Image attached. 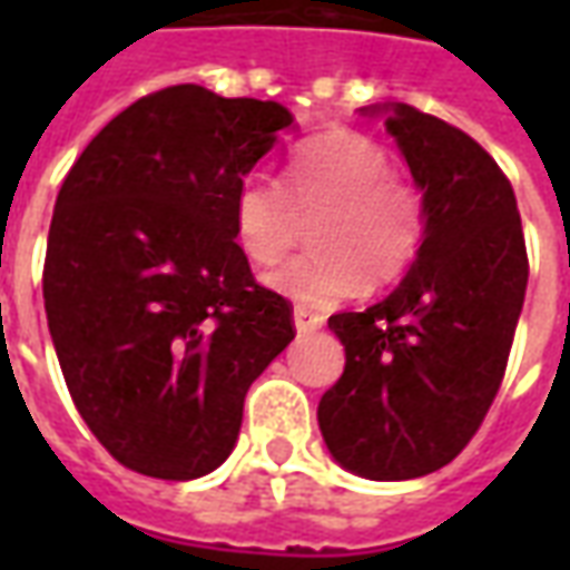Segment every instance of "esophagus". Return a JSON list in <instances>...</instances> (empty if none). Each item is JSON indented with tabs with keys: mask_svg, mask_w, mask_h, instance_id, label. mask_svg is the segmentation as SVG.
<instances>
[{
	"mask_svg": "<svg viewBox=\"0 0 570 570\" xmlns=\"http://www.w3.org/2000/svg\"><path fill=\"white\" fill-rule=\"evenodd\" d=\"M293 323H296V333L308 335V333H317L323 326V314H317V311H308L298 305L296 311H293Z\"/></svg>",
	"mask_w": 570,
	"mask_h": 570,
	"instance_id": "34e87169",
	"label": "esophagus"
}]
</instances>
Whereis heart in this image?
Returning <instances> with one entry per match:
<instances>
[{
    "mask_svg": "<svg viewBox=\"0 0 570 570\" xmlns=\"http://www.w3.org/2000/svg\"><path fill=\"white\" fill-rule=\"evenodd\" d=\"M286 190L272 176H247L235 195L237 247L256 265H277L296 247L302 219L317 213L311 256L274 272L268 284L311 308H330L370 284H394L424 244L421 195L394 176L384 146L357 130H326L289 155Z\"/></svg>",
    "mask_w": 570,
    "mask_h": 570,
    "instance_id": "heart-1",
    "label": "heart"
}]
</instances>
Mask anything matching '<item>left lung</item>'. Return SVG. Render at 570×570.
I'll use <instances>...</instances> for the list:
<instances>
[{
  "instance_id": "1",
  "label": "left lung",
  "mask_w": 570,
  "mask_h": 570,
  "mask_svg": "<svg viewBox=\"0 0 570 570\" xmlns=\"http://www.w3.org/2000/svg\"><path fill=\"white\" fill-rule=\"evenodd\" d=\"M384 118L424 204L406 277L366 311L330 317L345 372L317 406L335 464L375 482L428 476L461 454L501 387L528 286L510 179L464 130L406 104Z\"/></svg>"
}]
</instances>
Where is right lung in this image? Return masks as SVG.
Listing matches in <instances>:
<instances>
[{"instance_id": "1", "label": "right lung", "mask_w": 570, "mask_h": 570, "mask_svg": "<svg viewBox=\"0 0 570 570\" xmlns=\"http://www.w3.org/2000/svg\"><path fill=\"white\" fill-rule=\"evenodd\" d=\"M289 128L274 100L176 85L112 118L60 186L42 281L51 342L85 424L142 476L223 464L249 384L296 335L232 225L237 188Z\"/></svg>"}]
</instances>
